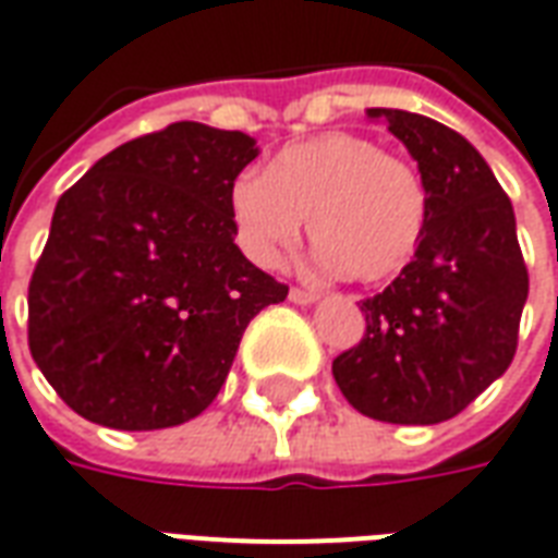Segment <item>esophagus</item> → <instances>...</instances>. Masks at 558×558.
I'll use <instances>...</instances> for the list:
<instances>
[{"mask_svg":"<svg viewBox=\"0 0 558 558\" xmlns=\"http://www.w3.org/2000/svg\"><path fill=\"white\" fill-rule=\"evenodd\" d=\"M318 298H322V291H315V288H291V291H288V300L298 303V306H310V303H315Z\"/></svg>","mask_w":558,"mask_h":558,"instance_id":"esophagus-1","label":"esophagus"}]
</instances>
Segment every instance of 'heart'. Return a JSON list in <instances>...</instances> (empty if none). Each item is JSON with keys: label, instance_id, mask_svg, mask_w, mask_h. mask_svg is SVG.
<instances>
[{"label": "heart", "instance_id": "1", "mask_svg": "<svg viewBox=\"0 0 558 558\" xmlns=\"http://www.w3.org/2000/svg\"><path fill=\"white\" fill-rule=\"evenodd\" d=\"M228 209L240 248L276 270L303 234L318 258L357 282L393 279L414 258L426 228V189L409 161L369 137L330 132L286 146L267 173H240Z\"/></svg>", "mask_w": 558, "mask_h": 558}]
</instances>
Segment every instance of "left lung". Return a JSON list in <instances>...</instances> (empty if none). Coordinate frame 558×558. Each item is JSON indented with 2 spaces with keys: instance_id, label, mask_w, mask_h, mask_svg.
I'll return each mask as SVG.
<instances>
[{
  "instance_id": "left-lung-1",
  "label": "left lung",
  "mask_w": 558,
  "mask_h": 558,
  "mask_svg": "<svg viewBox=\"0 0 558 558\" xmlns=\"http://www.w3.org/2000/svg\"><path fill=\"white\" fill-rule=\"evenodd\" d=\"M412 153L426 228L405 270L363 300L366 336L333 361L342 397L373 421L429 426L505 375L529 298L508 195L484 156L448 125L369 108Z\"/></svg>"
}]
</instances>
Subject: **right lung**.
I'll use <instances>...</instances> for the list:
<instances>
[{
    "label": "right lung",
    "mask_w": 558,
    "mask_h": 558,
    "mask_svg": "<svg viewBox=\"0 0 558 558\" xmlns=\"http://www.w3.org/2000/svg\"><path fill=\"white\" fill-rule=\"evenodd\" d=\"M258 153L243 132L173 122L59 197L29 282V351L81 417L192 421L222 390L248 322L288 298L234 243L228 192Z\"/></svg>",
    "instance_id": "add662e5"
}]
</instances>
